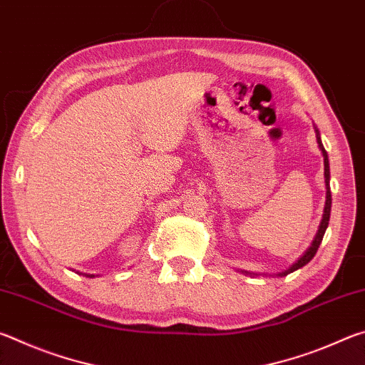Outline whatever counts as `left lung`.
<instances>
[{
	"instance_id": "obj_1",
	"label": "left lung",
	"mask_w": 365,
	"mask_h": 365,
	"mask_svg": "<svg viewBox=\"0 0 365 365\" xmlns=\"http://www.w3.org/2000/svg\"><path fill=\"white\" fill-rule=\"evenodd\" d=\"M316 128V137H317V143H319V148H320V151H322V156H324V177H325V188H327V196H325V207H324V215H322V220H320V225H319V230H317V235H316V238L312 240V243H311V246H309V250L304 252V255H302L298 261H296L292 267L289 269H287L285 272H280V277H285V275H288V274H292V272H294V270H298V269H301L302 265H306L309 261H311V259L316 256V252H317V250H319V246H320V243H322V238H324V235H325V230H327V227H329V220H330V211H331V191H330V164H329V156H327V151H325V148H324V145H322V140H320V133H319V130H317V127H314ZM246 274H248V272H246Z\"/></svg>"
}]
</instances>
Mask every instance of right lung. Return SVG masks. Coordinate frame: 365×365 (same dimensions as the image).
Segmentation results:
<instances>
[{
	"instance_id": "right-lung-1",
	"label": "right lung",
	"mask_w": 365,
	"mask_h": 365,
	"mask_svg": "<svg viewBox=\"0 0 365 365\" xmlns=\"http://www.w3.org/2000/svg\"><path fill=\"white\" fill-rule=\"evenodd\" d=\"M88 277H95V275H88Z\"/></svg>"
}]
</instances>
